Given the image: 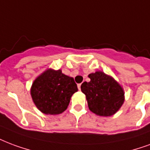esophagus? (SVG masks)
Instances as JSON below:
<instances>
[{"instance_id":"obj_1","label":"esophagus","mask_w":150,"mask_h":150,"mask_svg":"<svg viewBox=\"0 0 150 150\" xmlns=\"http://www.w3.org/2000/svg\"><path fill=\"white\" fill-rule=\"evenodd\" d=\"M78 88H79V90L80 91V90H81V83L78 84Z\"/></svg>"}]
</instances>
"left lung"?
Instances as JSON below:
<instances>
[{
    "mask_svg": "<svg viewBox=\"0 0 150 150\" xmlns=\"http://www.w3.org/2000/svg\"><path fill=\"white\" fill-rule=\"evenodd\" d=\"M90 82L81 85L91 111L99 116H111L120 109L124 103V91L115 79L103 71L88 75Z\"/></svg>",
    "mask_w": 150,
    "mask_h": 150,
    "instance_id": "1",
    "label": "left lung"
}]
</instances>
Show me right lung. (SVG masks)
Returning a JSON list of instances; mask_svg holds the SVG:
<instances>
[{
	"label": "right lung",
	"instance_id": "right-lung-1",
	"mask_svg": "<svg viewBox=\"0 0 150 150\" xmlns=\"http://www.w3.org/2000/svg\"><path fill=\"white\" fill-rule=\"evenodd\" d=\"M76 91L78 87L74 79L61 70L47 69L35 79L31 87L33 102L45 115H59L66 110Z\"/></svg>",
	"mask_w": 150,
	"mask_h": 150
}]
</instances>
